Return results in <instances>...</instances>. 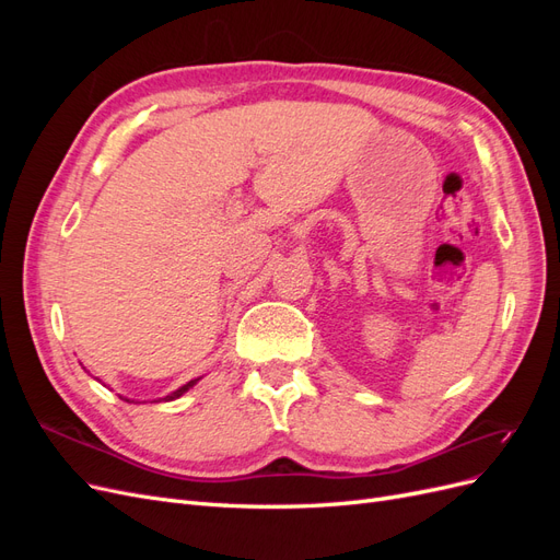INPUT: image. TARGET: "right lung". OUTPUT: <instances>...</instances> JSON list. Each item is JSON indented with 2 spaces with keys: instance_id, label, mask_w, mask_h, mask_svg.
I'll list each match as a JSON object with an SVG mask.
<instances>
[{
  "instance_id": "right-lung-1",
  "label": "right lung",
  "mask_w": 560,
  "mask_h": 560,
  "mask_svg": "<svg viewBox=\"0 0 560 560\" xmlns=\"http://www.w3.org/2000/svg\"><path fill=\"white\" fill-rule=\"evenodd\" d=\"M198 381H200V378H194V381H189V383H186V385L177 387V389H175V393H171V395H165L163 399H165V401H173V399H179V397H182L184 393H189V389H191V387H194V385H196ZM126 401H130V399H126ZM159 401H161V399H159Z\"/></svg>"
}]
</instances>
